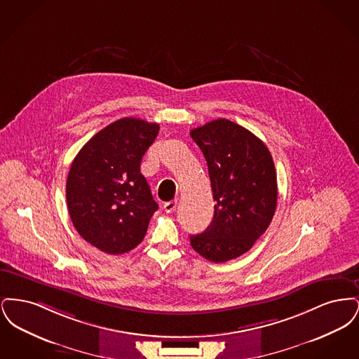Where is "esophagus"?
Returning <instances> with one entry per match:
<instances>
[{"label":"esophagus","instance_id":"obj_1","mask_svg":"<svg viewBox=\"0 0 359 359\" xmlns=\"http://www.w3.org/2000/svg\"><path fill=\"white\" fill-rule=\"evenodd\" d=\"M176 205H177V203H176V201L167 202V203L164 205V211H165V212H168V214H170V212H173V211L176 210Z\"/></svg>","mask_w":359,"mask_h":359}]
</instances>
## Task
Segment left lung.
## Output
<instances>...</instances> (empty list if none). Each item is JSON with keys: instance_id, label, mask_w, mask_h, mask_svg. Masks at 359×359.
<instances>
[{"instance_id": "obj_1", "label": "left lung", "mask_w": 359, "mask_h": 359, "mask_svg": "<svg viewBox=\"0 0 359 359\" xmlns=\"http://www.w3.org/2000/svg\"><path fill=\"white\" fill-rule=\"evenodd\" d=\"M203 152L214 218L202 234L191 236L192 249L215 264L252 249L272 222L277 177L266 145L236 122L219 118L189 132Z\"/></svg>"}]
</instances>
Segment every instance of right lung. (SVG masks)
Returning <instances> with one entry per match:
<instances>
[{
  "mask_svg": "<svg viewBox=\"0 0 359 359\" xmlns=\"http://www.w3.org/2000/svg\"><path fill=\"white\" fill-rule=\"evenodd\" d=\"M158 129L140 118H121L87 141L71 164L66 186L69 218L79 236L103 253L135 249L158 208L140 172Z\"/></svg>",
  "mask_w": 359,
  "mask_h": 359,
  "instance_id": "add662e5",
  "label": "right lung"
}]
</instances>
